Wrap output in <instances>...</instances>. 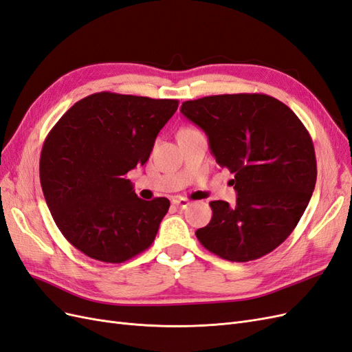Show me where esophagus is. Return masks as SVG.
Listing matches in <instances>:
<instances>
[{"instance_id": "1", "label": "esophagus", "mask_w": 352, "mask_h": 352, "mask_svg": "<svg viewBox=\"0 0 352 352\" xmlns=\"http://www.w3.org/2000/svg\"><path fill=\"white\" fill-rule=\"evenodd\" d=\"M172 202H173L175 206H177V207H180V208H186L188 206H190L189 199H186V198H182V197H175V198L172 199Z\"/></svg>"}]
</instances>
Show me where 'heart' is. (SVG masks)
Returning a JSON list of instances; mask_svg holds the SVG:
<instances>
[{"label": "heart", "mask_w": 352, "mask_h": 352, "mask_svg": "<svg viewBox=\"0 0 352 352\" xmlns=\"http://www.w3.org/2000/svg\"><path fill=\"white\" fill-rule=\"evenodd\" d=\"M186 129H188V127H186ZM182 131H185V129H182Z\"/></svg>", "instance_id": "heart-1"}]
</instances>
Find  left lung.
Instances as JSON below:
<instances>
[{
  "label": "left lung",
  "instance_id": "8db88e82",
  "mask_svg": "<svg viewBox=\"0 0 352 352\" xmlns=\"http://www.w3.org/2000/svg\"><path fill=\"white\" fill-rule=\"evenodd\" d=\"M208 136L226 167L236 206L211 201L212 217L195 235L210 252L251 261L291 235L310 202L317 179L311 136L296 114L270 95L225 94L182 102L180 109Z\"/></svg>",
  "mask_w": 352,
  "mask_h": 352
}]
</instances>
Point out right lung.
<instances>
[{
    "instance_id": "1",
    "label": "right lung",
    "mask_w": 352,
    "mask_h": 352,
    "mask_svg": "<svg viewBox=\"0 0 352 352\" xmlns=\"http://www.w3.org/2000/svg\"><path fill=\"white\" fill-rule=\"evenodd\" d=\"M177 100L98 92L78 101L42 146V192L57 228L74 248L123 263L154 242L170 201H144L126 179L145 164Z\"/></svg>"
}]
</instances>
